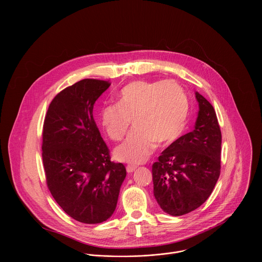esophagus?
<instances>
[{"instance_id": "34e87169", "label": "esophagus", "mask_w": 262, "mask_h": 262, "mask_svg": "<svg viewBox=\"0 0 262 262\" xmlns=\"http://www.w3.org/2000/svg\"><path fill=\"white\" fill-rule=\"evenodd\" d=\"M136 168H137V166L136 165H132V164H129V165L126 166V170H127L128 173H132Z\"/></svg>"}]
</instances>
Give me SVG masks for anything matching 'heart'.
Returning a JSON list of instances; mask_svg holds the SVG:
<instances>
[{"label":"heart","instance_id":"b5f03b06","mask_svg":"<svg viewBox=\"0 0 262 262\" xmlns=\"http://www.w3.org/2000/svg\"><path fill=\"white\" fill-rule=\"evenodd\" d=\"M188 117V99L174 80H135L118 94V104L106 105L101 124L115 141L121 140L133 119L134 129L119 144L114 155L120 161L140 163L156 147L174 142L184 132Z\"/></svg>","mask_w":262,"mask_h":262}]
</instances>
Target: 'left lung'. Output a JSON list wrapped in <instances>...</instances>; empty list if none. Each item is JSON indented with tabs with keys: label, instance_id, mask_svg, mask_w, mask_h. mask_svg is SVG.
<instances>
[{
	"label": "left lung",
	"instance_id": "8db88e82",
	"mask_svg": "<svg viewBox=\"0 0 262 262\" xmlns=\"http://www.w3.org/2000/svg\"><path fill=\"white\" fill-rule=\"evenodd\" d=\"M194 129L161 152L152 165L153 193L160 208L182 216L202 206L220 177L222 135L213 106L198 92Z\"/></svg>",
	"mask_w": 262,
	"mask_h": 262
}]
</instances>
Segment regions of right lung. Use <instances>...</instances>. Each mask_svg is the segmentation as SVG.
Wrapping results in <instances>:
<instances>
[{"label":"right lung","mask_w":262,"mask_h":262,"mask_svg":"<svg viewBox=\"0 0 262 262\" xmlns=\"http://www.w3.org/2000/svg\"><path fill=\"white\" fill-rule=\"evenodd\" d=\"M111 85L108 80L81 79L50 103L42 133V159L53 199L73 219L98 224L114 213L126 178L96 125V101Z\"/></svg>","instance_id":"obj_1"}]
</instances>
